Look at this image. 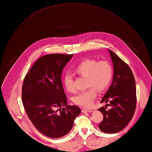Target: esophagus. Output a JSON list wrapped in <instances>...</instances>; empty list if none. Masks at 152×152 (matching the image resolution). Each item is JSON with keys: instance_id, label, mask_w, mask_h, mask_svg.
Instances as JSON below:
<instances>
[{"instance_id": "obj_1", "label": "esophagus", "mask_w": 152, "mask_h": 152, "mask_svg": "<svg viewBox=\"0 0 152 152\" xmlns=\"http://www.w3.org/2000/svg\"><path fill=\"white\" fill-rule=\"evenodd\" d=\"M92 110H90V109H88V108H83L82 109V112L83 113H89V112H91Z\"/></svg>"}]
</instances>
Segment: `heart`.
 I'll list each match as a JSON object with an SVG mask.
<instances>
[{
    "label": "heart",
    "mask_w": 152,
    "mask_h": 152,
    "mask_svg": "<svg viewBox=\"0 0 152 152\" xmlns=\"http://www.w3.org/2000/svg\"><path fill=\"white\" fill-rule=\"evenodd\" d=\"M75 73L86 77V84L90 87L86 91L79 93L73 98L76 104L84 107H91L97 96V91L102 92L110 85L113 75L111 64L107 60L98 61L94 59H85L74 69ZM63 84L68 92H73V79L68 74L63 77Z\"/></svg>",
    "instance_id": "1"
}]
</instances>
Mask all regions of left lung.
I'll list each match as a JSON object with an SVG mask.
<instances>
[{
    "label": "left lung",
    "mask_w": 152,
    "mask_h": 152,
    "mask_svg": "<svg viewBox=\"0 0 152 152\" xmlns=\"http://www.w3.org/2000/svg\"><path fill=\"white\" fill-rule=\"evenodd\" d=\"M113 63V82L100 103H109L99 108L103 118L99 129L103 132L114 134L123 130L132 118L136 108L135 81L130 67L109 50ZM110 105L112 108H106Z\"/></svg>",
    "instance_id": "1"
}]
</instances>
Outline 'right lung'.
<instances>
[{"instance_id": "obj_1", "label": "right lung", "mask_w": 152, "mask_h": 152, "mask_svg": "<svg viewBox=\"0 0 152 152\" xmlns=\"http://www.w3.org/2000/svg\"><path fill=\"white\" fill-rule=\"evenodd\" d=\"M73 54H48L40 57L26 75L22 86V102L36 128L52 138H60L72 129L81 110L66 105L61 76Z\"/></svg>"}]
</instances>
